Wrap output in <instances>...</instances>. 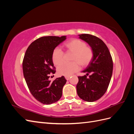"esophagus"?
<instances>
[{"label": "esophagus", "mask_w": 134, "mask_h": 134, "mask_svg": "<svg viewBox=\"0 0 134 134\" xmlns=\"http://www.w3.org/2000/svg\"><path fill=\"white\" fill-rule=\"evenodd\" d=\"M65 79L67 80H69V79L70 78V76H65Z\"/></svg>", "instance_id": "34e87169"}]
</instances>
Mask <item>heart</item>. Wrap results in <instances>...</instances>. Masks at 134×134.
<instances>
[{
    "label": "heart",
    "mask_w": 134,
    "mask_h": 134,
    "mask_svg": "<svg viewBox=\"0 0 134 134\" xmlns=\"http://www.w3.org/2000/svg\"><path fill=\"white\" fill-rule=\"evenodd\" d=\"M64 47L68 52H72L70 63H63L64 53L59 48H56L52 52V59L56 65L60 64L58 68V73L60 75L70 76L82 67L88 66L93 59L94 52L92 48L87 46L86 43L79 39H71L64 43Z\"/></svg>",
    "instance_id": "b5f03b06"
}]
</instances>
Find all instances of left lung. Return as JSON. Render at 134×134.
<instances>
[{
	"mask_svg": "<svg viewBox=\"0 0 134 134\" xmlns=\"http://www.w3.org/2000/svg\"><path fill=\"white\" fill-rule=\"evenodd\" d=\"M79 36L90 44L94 55L83 71L87 74L78 76L77 94L81 99L92 102L100 98L107 91L112 75L113 61L107 46L102 40L90 34Z\"/></svg>",
	"mask_w": 134,
	"mask_h": 134,
	"instance_id": "left-lung-1",
	"label": "left lung"
}]
</instances>
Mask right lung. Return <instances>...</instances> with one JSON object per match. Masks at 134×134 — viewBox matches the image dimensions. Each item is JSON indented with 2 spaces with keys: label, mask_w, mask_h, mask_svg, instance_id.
I'll use <instances>...</instances> for the list:
<instances>
[{
  "label": "right lung",
  "mask_w": 134,
  "mask_h": 134,
  "mask_svg": "<svg viewBox=\"0 0 134 134\" xmlns=\"http://www.w3.org/2000/svg\"><path fill=\"white\" fill-rule=\"evenodd\" d=\"M66 39V36H44L32 42L24 56L23 75L28 89L35 98L44 104L58 101L62 96L66 82L64 76L53 82L48 80L50 73L56 70L52 54L55 47Z\"/></svg>",
  "instance_id": "obj_1"
}]
</instances>
